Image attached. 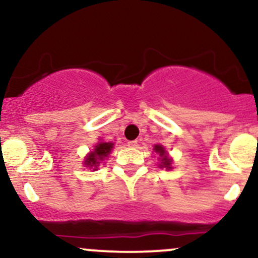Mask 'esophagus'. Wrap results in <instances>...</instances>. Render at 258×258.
Returning a JSON list of instances; mask_svg holds the SVG:
<instances>
[{"label":"esophagus","instance_id":"1","mask_svg":"<svg viewBox=\"0 0 258 258\" xmlns=\"http://www.w3.org/2000/svg\"><path fill=\"white\" fill-rule=\"evenodd\" d=\"M127 146L130 148H136L138 146V141H130L128 143H127Z\"/></svg>","mask_w":258,"mask_h":258}]
</instances>
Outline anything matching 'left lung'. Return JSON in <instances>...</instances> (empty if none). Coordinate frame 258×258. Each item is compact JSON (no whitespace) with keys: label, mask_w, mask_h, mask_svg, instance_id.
Instances as JSON below:
<instances>
[{"label":"left lung","mask_w":258,"mask_h":258,"mask_svg":"<svg viewBox=\"0 0 258 258\" xmlns=\"http://www.w3.org/2000/svg\"><path fill=\"white\" fill-rule=\"evenodd\" d=\"M154 150L161 156V164H160V166L165 168H171V160L166 156V152H165L164 147L160 146V144H156V146L154 147Z\"/></svg>","instance_id":"left-lung-1"}]
</instances>
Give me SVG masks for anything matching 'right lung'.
I'll return each mask as SVG.
<instances>
[{
	"label": "right lung",
	"mask_w": 258,
	"mask_h": 258,
	"mask_svg": "<svg viewBox=\"0 0 258 258\" xmlns=\"http://www.w3.org/2000/svg\"><path fill=\"white\" fill-rule=\"evenodd\" d=\"M112 146H114L112 143H99L98 146H96L93 152H91L87 159L85 160L86 166L93 167V170H96L98 167L100 160H104V158L110 154Z\"/></svg>",
	"instance_id": "1"
}]
</instances>
